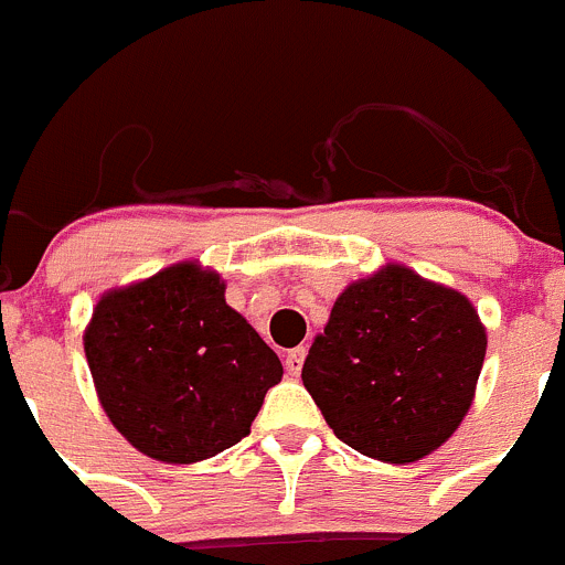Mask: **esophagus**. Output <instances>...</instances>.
Returning a JSON list of instances; mask_svg holds the SVG:
<instances>
[{"label": "esophagus", "instance_id": "obj_1", "mask_svg": "<svg viewBox=\"0 0 565 565\" xmlns=\"http://www.w3.org/2000/svg\"><path fill=\"white\" fill-rule=\"evenodd\" d=\"M302 362H306V348H294L286 356V371L291 373V376H297V373L302 371Z\"/></svg>", "mask_w": 565, "mask_h": 565}]
</instances>
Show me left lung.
Returning a JSON list of instances; mask_svg holds the SVG:
<instances>
[{
    "instance_id": "obj_1",
    "label": "left lung",
    "mask_w": 565,
    "mask_h": 565,
    "mask_svg": "<svg viewBox=\"0 0 565 565\" xmlns=\"http://www.w3.org/2000/svg\"><path fill=\"white\" fill-rule=\"evenodd\" d=\"M483 353L487 328L461 291L387 263L339 294L302 384L339 441L411 463L458 430Z\"/></svg>"
}]
</instances>
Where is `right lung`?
<instances>
[{
  "label": "right lung",
  "instance_id": "obj_1",
  "mask_svg": "<svg viewBox=\"0 0 565 565\" xmlns=\"http://www.w3.org/2000/svg\"><path fill=\"white\" fill-rule=\"evenodd\" d=\"M84 353L115 430L167 463L203 461L246 438L282 379L277 353L226 306L221 274L198 263L104 294Z\"/></svg>",
  "mask_w": 565,
  "mask_h": 565
}]
</instances>
